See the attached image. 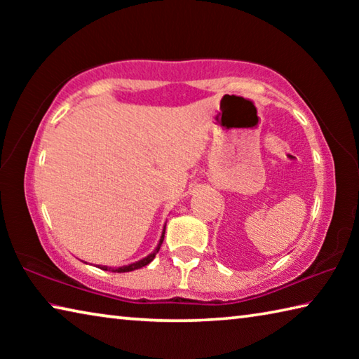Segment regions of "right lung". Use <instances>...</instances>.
I'll return each mask as SVG.
<instances>
[{
  "label": "right lung",
  "mask_w": 359,
  "mask_h": 359,
  "mask_svg": "<svg viewBox=\"0 0 359 359\" xmlns=\"http://www.w3.org/2000/svg\"><path fill=\"white\" fill-rule=\"evenodd\" d=\"M163 239H165V233H163L161 239H160V244H158V247L155 248V252H154V253H150L147 258H144V259H141V261H137V263H133V264H130V266H123V267H118V269H112V272H130V271H136V269H139V267L147 266V264L150 263V261L155 258V255L158 253V250H160V247H161V244H163ZM101 269L107 271V267H106V266H101ZM109 271H111V269H109Z\"/></svg>",
  "instance_id": "obj_1"
}]
</instances>
